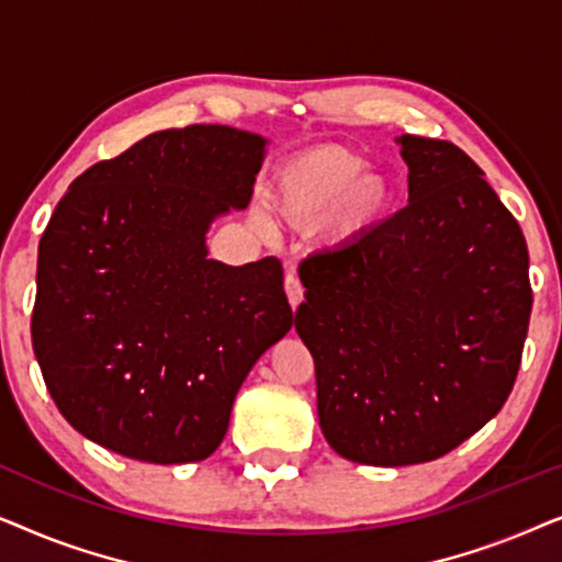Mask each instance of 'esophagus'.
<instances>
[{"label":"esophagus","instance_id":"esophagus-1","mask_svg":"<svg viewBox=\"0 0 562 562\" xmlns=\"http://www.w3.org/2000/svg\"><path fill=\"white\" fill-rule=\"evenodd\" d=\"M286 294H289V304L294 306V310L304 302V286L302 281H299V276L294 273V268L286 273Z\"/></svg>","mask_w":562,"mask_h":562}]
</instances>
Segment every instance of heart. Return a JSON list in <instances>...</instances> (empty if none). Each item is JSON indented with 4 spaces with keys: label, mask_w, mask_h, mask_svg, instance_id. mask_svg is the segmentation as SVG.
I'll return each mask as SVG.
<instances>
[{
    "label": "heart",
    "mask_w": 562,
    "mask_h": 562,
    "mask_svg": "<svg viewBox=\"0 0 562 562\" xmlns=\"http://www.w3.org/2000/svg\"><path fill=\"white\" fill-rule=\"evenodd\" d=\"M276 220L294 229H312L335 210L345 227L381 220L396 202V189L368 160L345 145H319L276 168L268 181Z\"/></svg>",
    "instance_id": "b5f03b06"
}]
</instances>
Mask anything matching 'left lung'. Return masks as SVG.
I'll list each match as a JSON object with an SVG mask.
<instances>
[{"instance_id":"left-lung-1","label":"left lung","mask_w":562,"mask_h":562,"mask_svg":"<svg viewBox=\"0 0 562 562\" xmlns=\"http://www.w3.org/2000/svg\"><path fill=\"white\" fill-rule=\"evenodd\" d=\"M409 204L299 268L319 427L363 465L442 458L496 417L532 312L519 222L448 140L402 135Z\"/></svg>"}]
</instances>
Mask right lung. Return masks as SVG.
Returning a JSON list of instances; mask_svg holds the SVG:
<instances>
[{
    "mask_svg": "<svg viewBox=\"0 0 562 562\" xmlns=\"http://www.w3.org/2000/svg\"><path fill=\"white\" fill-rule=\"evenodd\" d=\"M260 135L160 130L74 179L41 237L33 348L68 425L145 463H194L225 440L237 389L291 329L281 260L206 258L245 210Z\"/></svg>",
    "mask_w": 562,
    "mask_h": 562,
    "instance_id": "1",
    "label": "right lung"
}]
</instances>
